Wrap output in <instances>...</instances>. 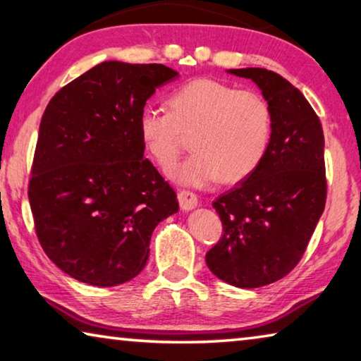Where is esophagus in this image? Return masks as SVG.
I'll list each match as a JSON object with an SVG mask.
<instances>
[{"mask_svg": "<svg viewBox=\"0 0 361 361\" xmlns=\"http://www.w3.org/2000/svg\"><path fill=\"white\" fill-rule=\"evenodd\" d=\"M178 202L183 210H192L197 207L199 200H197V195H195L192 191H186V189H183V191L178 192Z\"/></svg>", "mask_w": 361, "mask_h": 361, "instance_id": "obj_1", "label": "esophagus"}]
</instances>
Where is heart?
<instances>
[{
	"mask_svg": "<svg viewBox=\"0 0 361 361\" xmlns=\"http://www.w3.org/2000/svg\"><path fill=\"white\" fill-rule=\"evenodd\" d=\"M169 113L145 108L138 135L162 170L175 166L191 137L194 154L175 169L181 185L207 186L248 178L264 159L272 138V109L255 90L210 78L183 84L167 100Z\"/></svg>",
	"mask_w": 361,
	"mask_h": 361,
	"instance_id": "1",
	"label": "heart"
}]
</instances>
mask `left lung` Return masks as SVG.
<instances>
[{
  "label": "left lung",
  "instance_id": "left-lung-1",
  "mask_svg": "<svg viewBox=\"0 0 361 361\" xmlns=\"http://www.w3.org/2000/svg\"><path fill=\"white\" fill-rule=\"evenodd\" d=\"M229 73L262 90L272 138L261 166L213 202L223 234L205 261L223 282L259 288L296 267L325 209V138L314 108L285 78L266 68Z\"/></svg>",
  "mask_w": 361,
  "mask_h": 361
}]
</instances>
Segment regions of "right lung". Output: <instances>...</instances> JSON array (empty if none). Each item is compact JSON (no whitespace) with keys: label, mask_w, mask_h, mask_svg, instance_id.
I'll return each instance as SVG.
<instances>
[{"label":"right lung","mask_w":361,"mask_h":361,"mask_svg":"<svg viewBox=\"0 0 361 361\" xmlns=\"http://www.w3.org/2000/svg\"><path fill=\"white\" fill-rule=\"evenodd\" d=\"M176 76L161 63L111 60L47 103L28 199L44 253L79 282L116 286L138 276L152 231L178 210L138 135L146 100Z\"/></svg>","instance_id":"right-lung-1"}]
</instances>
